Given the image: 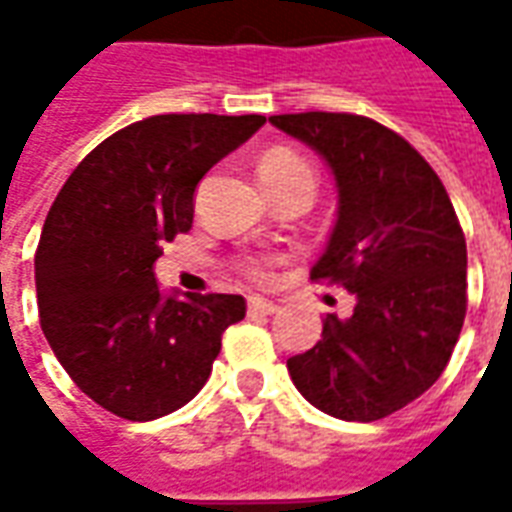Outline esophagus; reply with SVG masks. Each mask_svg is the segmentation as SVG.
I'll return each instance as SVG.
<instances>
[{
  "label": "esophagus",
  "instance_id": "esophagus-1",
  "mask_svg": "<svg viewBox=\"0 0 512 512\" xmlns=\"http://www.w3.org/2000/svg\"><path fill=\"white\" fill-rule=\"evenodd\" d=\"M279 307L274 304V301H268V299H260V296H252L249 299V312H263V315H274Z\"/></svg>",
  "mask_w": 512,
  "mask_h": 512
}]
</instances>
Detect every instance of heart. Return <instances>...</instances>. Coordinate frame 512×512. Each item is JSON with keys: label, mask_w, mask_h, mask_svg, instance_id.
Here are the masks:
<instances>
[{"label": "heart", "mask_w": 512, "mask_h": 512, "mask_svg": "<svg viewBox=\"0 0 512 512\" xmlns=\"http://www.w3.org/2000/svg\"><path fill=\"white\" fill-rule=\"evenodd\" d=\"M299 169H310V164L299 156V153H293V150H285V147H277V150H268L266 156L260 158V180H271V178H282V175H290V172H299ZM246 274L252 279H263L268 277L266 268L260 266V263H246Z\"/></svg>", "instance_id": "heart-1"}]
</instances>
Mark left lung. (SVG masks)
I'll return each instance as SVG.
<instances>
[{
	"label": "left lung",
	"mask_w": 512,
	"mask_h": 512,
	"mask_svg": "<svg viewBox=\"0 0 512 512\" xmlns=\"http://www.w3.org/2000/svg\"><path fill=\"white\" fill-rule=\"evenodd\" d=\"M332 169L337 222L312 279L354 293L348 318L288 359L301 395L329 417L373 422L439 381L466 315V238L447 189L403 136L334 112L268 117Z\"/></svg>",
	"instance_id": "obj_1"
}]
</instances>
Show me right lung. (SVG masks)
I'll return each mask as SVG.
<instances>
[{
  "mask_svg": "<svg viewBox=\"0 0 512 512\" xmlns=\"http://www.w3.org/2000/svg\"><path fill=\"white\" fill-rule=\"evenodd\" d=\"M266 123L263 115H156L117 131L51 205L38 252L40 329L98 406L150 422L186 406L211 376L244 296L164 293L153 266L186 233L205 172Z\"/></svg>",
  "mask_w": 512,
  "mask_h": 512,
  "instance_id": "add662e5",
  "label": "right lung"
}]
</instances>
